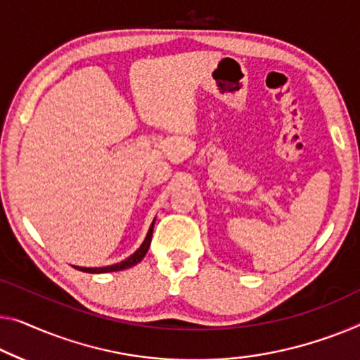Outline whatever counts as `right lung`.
<instances>
[{"label":"right lung","mask_w":360,"mask_h":360,"mask_svg":"<svg viewBox=\"0 0 360 360\" xmlns=\"http://www.w3.org/2000/svg\"><path fill=\"white\" fill-rule=\"evenodd\" d=\"M152 234H153V223H152V226H150L148 233H147V238L142 243L141 248L134 252L131 257H127L126 260L120 262V264L110 265V266H101V268H84V266H74V268H77V270L85 271V273H108V271H120V270H126V268H131L134 265H137L139 262H141L143 257H146L147 250L150 248V240H152Z\"/></svg>","instance_id":"1"}]
</instances>
